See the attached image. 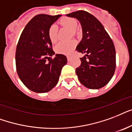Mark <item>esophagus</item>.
Segmentation results:
<instances>
[{
  "mask_svg": "<svg viewBox=\"0 0 132 132\" xmlns=\"http://www.w3.org/2000/svg\"><path fill=\"white\" fill-rule=\"evenodd\" d=\"M67 61H70L71 60V57L69 56H67Z\"/></svg>",
  "mask_w": 132,
  "mask_h": 132,
  "instance_id": "esophagus-1",
  "label": "esophagus"
}]
</instances>
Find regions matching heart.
<instances>
[{
	"mask_svg": "<svg viewBox=\"0 0 132 132\" xmlns=\"http://www.w3.org/2000/svg\"><path fill=\"white\" fill-rule=\"evenodd\" d=\"M60 22L62 25L68 27L72 31L76 30L78 27L77 21L72 18L65 17L62 18ZM48 36L52 43H55L57 41L58 36H57V27L56 24H52L50 26L48 31ZM76 45V42L74 40H71L69 41H61L56 45L55 51L56 53L60 54H69L73 52Z\"/></svg>",
	"mask_w": 132,
	"mask_h": 132,
	"instance_id": "1",
	"label": "heart"
}]
</instances>
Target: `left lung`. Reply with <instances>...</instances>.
I'll return each mask as SVG.
<instances>
[{"instance_id": "obj_1", "label": "left lung", "mask_w": 132, "mask_h": 132, "mask_svg": "<svg viewBox=\"0 0 132 132\" xmlns=\"http://www.w3.org/2000/svg\"><path fill=\"white\" fill-rule=\"evenodd\" d=\"M66 16L76 18L82 27V40L76 50L85 56L76 69L78 80L87 88H101L112 79L116 69L113 41L101 22L89 12L80 10Z\"/></svg>"}]
</instances>
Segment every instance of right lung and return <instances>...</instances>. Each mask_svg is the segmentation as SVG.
<instances>
[{
	"mask_svg": "<svg viewBox=\"0 0 132 132\" xmlns=\"http://www.w3.org/2000/svg\"><path fill=\"white\" fill-rule=\"evenodd\" d=\"M61 16L36 15L25 26L18 40L17 73L22 83L34 92L45 93L54 88L59 82L62 68L67 64L65 55L57 54L54 59H51L55 53L48 31Z\"/></svg>",
	"mask_w": 132,
	"mask_h": 132,
	"instance_id": "add662e5",
	"label": "right lung"
}]
</instances>
